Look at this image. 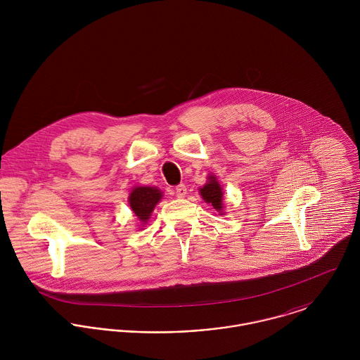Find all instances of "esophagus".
Masks as SVG:
<instances>
[{
  "label": "esophagus",
  "instance_id": "34e87169",
  "mask_svg": "<svg viewBox=\"0 0 360 360\" xmlns=\"http://www.w3.org/2000/svg\"><path fill=\"white\" fill-rule=\"evenodd\" d=\"M186 194H187V187L184 184H179L176 187V197L177 198H184Z\"/></svg>",
  "mask_w": 360,
  "mask_h": 360
}]
</instances>
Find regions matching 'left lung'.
<instances>
[{
	"mask_svg": "<svg viewBox=\"0 0 360 360\" xmlns=\"http://www.w3.org/2000/svg\"><path fill=\"white\" fill-rule=\"evenodd\" d=\"M201 195L205 200L207 204H212V206L216 210H221V198H223V193H221V187L219 184V181L216 180V177L209 176V181L205 186L201 188Z\"/></svg>",
	"mask_w": 360,
	"mask_h": 360,
	"instance_id": "8db88e82",
	"label": "left lung"
}]
</instances>
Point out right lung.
I'll return each mask as SVG.
<instances>
[{"label":"right lung","instance_id":"add662e5","mask_svg":"<svg viewBox=\"0 0 360 360\" xmlns=\"http://www.w3.org/2000/svg\"><path fill=\"white\" fill-rule=\"evenodd\" d=\"M162 193L155 187H137L131 191L129 202L141 221H147L154 210L155 205L159 202Z\"/></svg>","mask_w":360,"mask_h":360}]
</instances>
